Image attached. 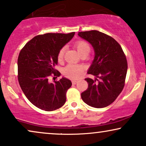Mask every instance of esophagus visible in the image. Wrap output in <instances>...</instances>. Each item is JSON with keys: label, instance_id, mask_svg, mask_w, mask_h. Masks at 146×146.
Here are the masks:
<instances>
[{"label": "esophagus", "instance_id": "obj_1", "mask_svg": "<svg viewBox=\"0 0 146 146\" xmlns=\"http://www.w3.org/2000/svg\"><path fill=\"white\" fill-rule=\"evenodd\" d=\"M72 84H76L77 83V80H72Z\"/></svg>", "mask_w": 146, "mask_h": 146}]
</instances>
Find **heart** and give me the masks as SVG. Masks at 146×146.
<instances>
[{
    "instance_id": "b5f03b06",
    "label": "heart",
    "mask_w": 146,
    "mask_h": 146,
    "mask_svg": "<svg viewBox=\"0 0 146 146\" xmlns=\"http://www.w3.org/2000/svg\"><path fill=\"white\" fill-rule=\"evenodd\" d=\"M75 47L81 56L88 55L90 52V45L84 40H78L75 43ZM65 53V48H62L58 54V60L61 62L63 60ZM82 72V66L76 64H68L63 70V74L67 78L72 79H76L80 76Z\"/></svg>"
}]
</instances>
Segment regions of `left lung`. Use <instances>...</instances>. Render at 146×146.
Returning a JSON list of instances; mask_svg holds the SVG:
<instances>
[{"instance_id": "left-lung-1", "label": "left lung", "mask_w": 146, "mask_h": 146, "mask_svg": "<svg viewBox=\"0 0 146 146\" xmlns=\"http://www.w3.org/2000/svg\"><path fill=\"white\" fill-rule=\"evenodd\" d=\"M80 37L93 47L95 56L86 78L88 88L81 93L85 103L95 108L106 107L115 101L125 86L127 71L126 56L119 43L112 37L96 30L79 32Z\"/></svg>"}]
</instances>
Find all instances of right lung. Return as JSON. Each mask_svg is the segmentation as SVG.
<instances>
[{"label":"right lung","mask_w":146,"mask_h":146,"mask_svg":"<svg viewBox=\"0 0 146 146\" xmlns=\"http://www.w3.org/2000/svg\"><path fill=\"white\" fill-rule=\"evenodd\" d=\"M75 32L45 33L34 37L25 45L18 57V81L27 99L39 109L55 111L65 103L71 81L62 78L51 83V76H60L55 69L59 50L72 39Z\"/></svg>","instance_id":"add662e5"}]
</instances>
